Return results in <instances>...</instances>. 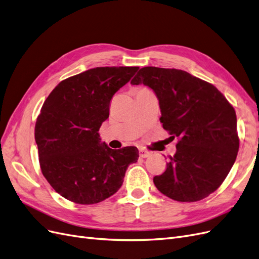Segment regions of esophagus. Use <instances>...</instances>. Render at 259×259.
Listing matches in <instances>:
<instances>
[{
  "label": "esophagus",
  "instance_id": "1",
  "mask_svg": "<svg viewBox=\"0 0 259 259\" xmlns=\"http://www.w3.org/2000/svg\"><path fill=\"white\" fill-rule=\"evenodd\" d=\"M150 154H151L150 152L144 150V149H140V150H139V156H140V158H148V156H150Z\"/></svg>",
  "mask_w": 259,
  "mask_h": 259
}]
</instances>
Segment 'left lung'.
<instances>
[{
    "instance_id": "1",
    "label": "left lung",
    "mask_w": 259,
    "mask_h": 259,
    "mask_svg": "<svg viewBox=\"0 0 259 259\" xmlns=\"http://www.w3.org/2000/svg\"><path fill=\"white\" fill-rule=\"evenodd\" d=\"M159 99L160 121L177 151L153 183L166 197L195 202L218 189L237 159L239 137L233 107L213 84L183 70L142 68L131 81Z\"/></svg>"
}]
</instances>
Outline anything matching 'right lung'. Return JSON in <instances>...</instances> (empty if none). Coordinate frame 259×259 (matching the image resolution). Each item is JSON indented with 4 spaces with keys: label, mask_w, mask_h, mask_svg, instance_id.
Instances as JSON below:
<instances>
[{
    "label": "right lung",
    "mask_w": 259,
    "mask_h": 259,
    "mask_svg": "<svg viewBox=\"0 0 259 259\" xmlns=\"http://www.w3.org/2000/svg\"><path fill=\"white\" fill-rule=\"evenodd\" d=\"M139 67H97L61 81L44 101L34 137L42 174L53 189L77 204H95L120 189L136 147L109 148L99 128L114 94Z\"/></svg>",
    "instance_id": "obj_1"
}]
</instances>
